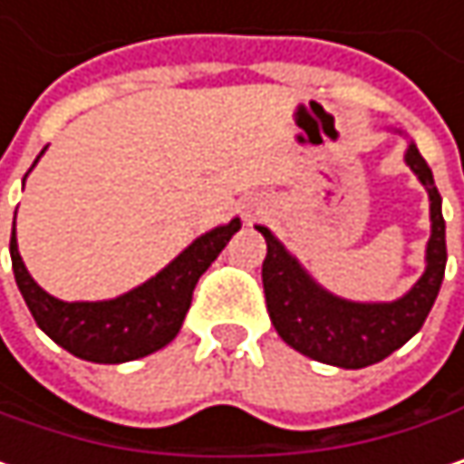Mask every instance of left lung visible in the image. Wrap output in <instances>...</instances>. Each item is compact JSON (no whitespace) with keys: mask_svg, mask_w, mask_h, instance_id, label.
<instances>
[{"mask_svg":"<svg viewBox=\"0 0 464 464\" xmlns=\"http://www.w3.org/2000/svg\"><path fill=\"white\" fill-rule=\"evenodd\" d=\"M403 160L428 189L430 240L422 277L395 302H350L334 296L310 277L266 227H256L266 240V259L261 264L266 313L280 339L313 361L339 369H366L403 347L433 310L446 269L440 195L435 189L433 170L417 146L409 144Z\"/></svg>","mask_w":464,"mask_h":464,"instance_id":"obj_1","label":"left lung"}]
</instances>
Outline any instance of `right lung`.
<instances>
[{
  "label": "right lung",
  "mask_w": 464,
  "mask_h": 464,
  "mask_svg": "<svg viewBox=\"0 0 464 464\" xmlns=\"http://www.w3.org/2000/svg\"><path fill=\"white\" fill-rule=\"evenodd\" d=\"M42 154L44 149L39 157ZM237 229L240 218H232L229 224L205 232L154 277L106 302H61L39 288L18 254L15 227L10 237V256L15 283L31 315L55 344L90 363H125L151 355L176 339L189 313L192 291L200 275L216 261Z\"/></svg>",
  "instance_id": "1"
}]
</instances>
